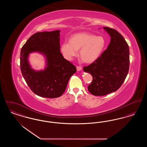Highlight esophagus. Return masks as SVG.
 <instances>
[{
	"label": "esophagus",
	"mask_w": 147,
	"mask_h": 147,
	"mask_svg": "<svg viewBox=\"0 0 147 147\" xmlns=\"http://www.w3.org/2000/svg\"><path fill=\"white\" fill-rule=\"evenodd\" d=\"M77 71H80V70H82V68L81 67H79V66H77Z\"/></svg>",
	"instance_id": "1"
}]
</instances>
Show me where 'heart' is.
Listing matches in <instances>:
<instances>
[{"instance_id": "obj_1", "label": "heart", "mask_w": 147, "mask_h": 147, "mask_svg": "<svg viewBox=\"0 0 147 147\" xmlns=\"http://www.w3.org/2000/svg\"><path fill=\"white\" fill-rule=\"evenodd\" d=\"M69 42L61 44L60 49L64 57L68 61H71L78 55L85 63H92L101 55L106 46V41L102 36L89 33H78L72 35Z\"/></svg>"}]
</instances>
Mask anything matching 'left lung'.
<instances>
[{
    "label": "left lung",
    "instance_id": "left-lung-1",
    "mask_svg": "<svg viewBox=\"0 0 147 147\" xmlns=\"http://www.w3.org/2000/svg\"><path fill=\"white\" fill-rule=\"evenodd\" d=\"M103 28L111 37L109 45L97 60L83 68L92 77L88 89L95 96H104L118 90L129 70V50L125 38L113 28Z\"/></svg>",
    "mask_w": 147,
    "mask_h": 147
}]
</instances>
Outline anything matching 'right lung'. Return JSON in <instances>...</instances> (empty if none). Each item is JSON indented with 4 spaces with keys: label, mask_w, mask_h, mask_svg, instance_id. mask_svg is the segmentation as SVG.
Wrapping results in <instances>:
<instances>
[{
    "label": "right lung",
    "mask_w": 147,
    "mask_h": 147,
    "mask_svg": "<svg viewBox=\"0 0 147 147\" xmlns=\"http://www.w3.org/2000/svg\"><path fill=\"white\" fill-rule=\"evenodd\" d=\"M60 30L37 32L22 46L20 52L21 73L27 84L37 95L47 98L61 96L66 89L76 67L64 58L60 50ZM37 52L44 56L43 70L33 69L29 63V54Z\"/></svg>",
    "instance_id": "right-lung-1"
}]
</instances>
